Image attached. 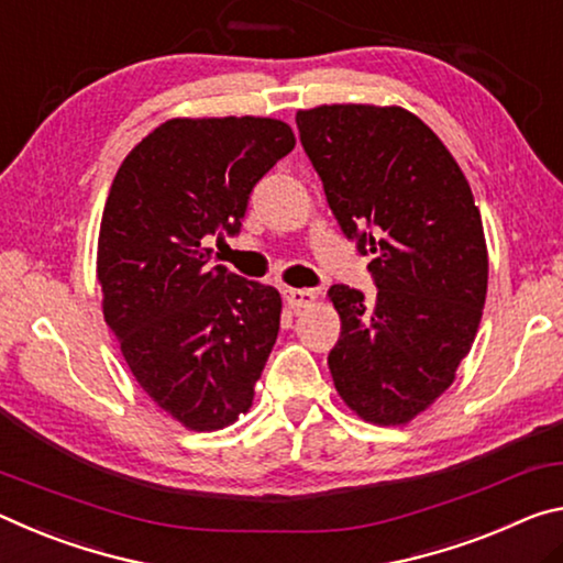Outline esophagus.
Here are the masks:
<instances>
[{
    "label": "esophagus",
    "instance_id": "obj_1",
    "mask_svg": "<svg viewBox=\"0 0 563 563\" xmlns=\"http://www.w3.org/2000/svg\"><path fill=\"white\" fill-rule=\"evenodd\" d=\"M284 301L291 311H301L314 307L317 291L314 289H284Z\"/></svg>",
    "mask_w": 563,
    "mask_h": 563
}]
</instances>
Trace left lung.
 <instances>
[{
  "label": "left lung",
  "mask_w": 563,
  "mask_h": 563,
  "mask_svg": "<svg viewBox=\"0 0 563 563\" xmlns=\"http://www.w3.org/2000/svg\"><path fill=\"white\" fill-rule=\"evenodd\" d=\"M297 126L379 289L374 301L329 289L342 319L331 379L356 417L401 427L449 389L474 344L489 284L482 214L454 156L407 109L321 104L299 109Z\"/></svg>",
  "instance_id": "1"
}]
</instances>
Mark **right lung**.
<instances>
[{"label": "right lung", "mask_w": 563, "mask_h": 563, "mask_svg": "<svg viewBox=\"0 0 563 563\" xmlns=\"http://www.w3.org/2000/svg\"><path fill=\"white\" fill-rule=\"evenodd\" d=\"M297 140L269 117L169 119L126 154L97 244L104 321L146 396L191 431L246 413L279 334L282 297L211 266L254 184Z\"/></svg>", "instance_id": "1"}]
</instances>
